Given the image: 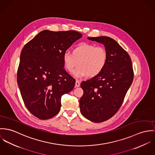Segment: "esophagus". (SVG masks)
I'll return each instance as SVG.
<instances>
[{"label":"esophagus","mask_w":155,"mask_h":155,"mask_svg":"<svg viewBox=\"0 0 155 155\" xmlns=\"http://www.w3.org/2000/svg\"><path fill=\"white\" fill-rule=\"evenodd\" d=\"M80 81L78 80H76V81H75V87H80Z\"/></svg>","instance_id":"1"}]
</instances>
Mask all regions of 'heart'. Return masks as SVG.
<instances>
[{
	"label": "heart",
	"instance_id": "heart-1",
	"mask_svg": "<svg viewBox=\"0 0 155 155\" xmlns=\"http://www.w3.org/2000/svg\"><path fill=\"white\" fill-rule=\"evenodd\" d=\"M107 59V52L103 46L86 43L77 45L72 49V53L65 52L63 54L64 65L68 72H72L77 64L79 65L73 72L76 78L97 75L104 68Z\"/></svg>",
	"mask_w": 155,
	"mask_h": 155
}]
</instances>
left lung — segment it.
<instances>
[{"label": "left lung", "mask_w": 155, "mask_h": 155, "mask_svg": "<svg viewBox=\"0 0 155 155\" xmlns=\"http://www.w3.org/2000/svg\"><path fill=\"white\" fill-rule=\"evenodd\" d=\"M102 43L107 54L106 66L97 75L83 81L84 94L80 101V111L87 120L102 122L119 110L134 77L130 56L113 38L88 37Z\"/></svg>", "instance_id": "obj_1"}]
</instances>
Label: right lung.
I'll return each mask as SVG.
<instances>
[{
	"mask_svg": "<svg viewBox=\"0 0 155 155\" xmlns=\"http://www.w3.org/2000/svg\"><path fill=\"white\" fill-rule=\"evenodd\" d=\"M82 35L75 31L40 32L23 48L17 83L24 104L35 117L50 119L60 111L61 97L75 80L64 69L63 54Z\"/></svg>",
	"mask_w": 155,
	"mask_h": 155,
	"instance_id": "right-lung-1",
	"label": "right lung"
}]
</instances>
